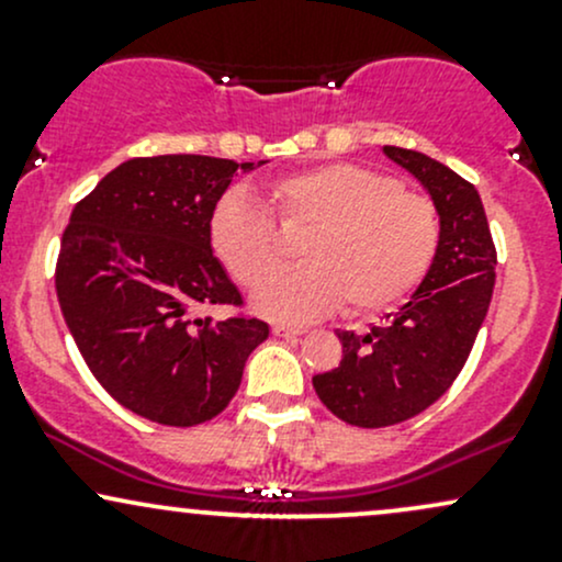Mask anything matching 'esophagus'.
<instances>
[{
    "instance_id": "obj_1",
    "label": "esophagus",
    "mask_w": 562,
    "mask_h": 562,
    "mask_svg": "<svg viewBox=\"0 0 562 562\" xmlns=\"http://www.w3.org/2000/svg\"><path fill=\"white\" fill-rule=\"evenodd\" d=\"M306 330L303 327H290V325H272V335H277V338H299V335H303Z\"/></svg>"
}]
</instances>
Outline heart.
<instances>
[{"mask_svg": "<svg viewBox=\"0 0 562 562\" xmlns=\"http://www.w3.org/2000/svg\"><path fill=\"white\" fill-rule=\"evenodd\" d=\"M285 227H312L303 263L280 269V240L267 211L243 192L214 205L209 237L216 259L254 306L282 322H306L346 301L357 317L393 308L415 293L441 243V216L430 198L402 190L398 179L357 164H322L288 173L267 190Z\"/></svg>", "mask_w": 562, "mask_h": 562, "instance_id": "1", "label": "heart"}]
</instances>
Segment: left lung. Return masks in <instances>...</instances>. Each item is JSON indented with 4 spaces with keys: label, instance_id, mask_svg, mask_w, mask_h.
I'll use <instances>...</instances> for the list:
<instances>
[{
    "label": "left lung",
    "instance_id": "obj_1",
    "mask_svg": "<svg viewBox=\"0 0 562 562\" xmlns=\"http://www.w3.org/2000/svg\"><path fill=\"white\" fill-rule=\"evenodd\" d=\"M383 153L428 190L441 243L412 299L370 333L338 330L344 359L312 378L322 404L357 428L404 423L438 402L465 367L494 293L496 250L479 190L417 150Z\"/></svg>",
    "mask_w": 562,
    "mask_h": 562
}]
</instances>
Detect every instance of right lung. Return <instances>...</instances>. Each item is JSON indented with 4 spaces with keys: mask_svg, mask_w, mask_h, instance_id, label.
<instances>
[{
    "mask_svg": "<svg viewBox=\"0 0 562 562\" xmlns=\"http://www.w3.org/2000/svg\"><path fill=\"white\" fill-rule=\"evenodd\" d=\"M237 169L256 164L132 158L79 200L63 232L55 288L68 330L102 389L145 420L190 428L216 417L269 338L261 319L198 314L243 303L209 237Z\"/></svg>",
    "mask_w": 562,
    "mask_h": 562,
    "instance_id": "obj_1",
    "label": "right lung"
}]
</instances>
